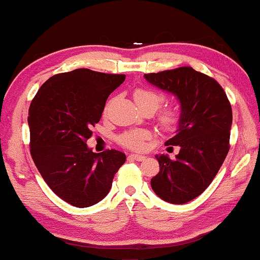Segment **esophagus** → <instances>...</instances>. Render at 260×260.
Segmentation results:
<instances>
[{"label": "esophagus", "mask_w": 260, "mask_h": 260, "mask_svg": "<svg viewBox=\"0 0 260 260\" xmlns=\"http://www.w3.org/2000/svg\"><path fill=\"white\" fill-rule=\"evenodd\" d=\"M131 160H137V161H143V160H145V155H139V154H131L129 156Z\"/></svg>", "instance_id": "1"}]
</instances>
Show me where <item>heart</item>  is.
<instances>
[{"label": "heart", "instance_id": "1", "mask_svg": "<svg viewBox=\"0 0 260 260\" xmlns=\"http://www.w3.org/2000/svg\"><path fill=\"white\" fill-rule=\"evenodd\" d=\"M134 101L138 106H151L155 110L159 107V105L164 101V96L159 92L149 90V89H136L133 94ZM180 117V113L178 110L175 107L165 110V111L161 112L160 115V123L164 127L170 128L175 126L176 122L178 121ZM149 137V133L145 129H134L129 131V132L123 133L118 139V142L121 143L124 147L134 149V150H140V149L144 148V142Z\"/></svg>", "mask_w": 260, "mask_h": 260}]
</instances>
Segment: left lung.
Returning <instances> with one entry per match:
<instances>
[{
	"label": "left lung",
	"mask_w": 260,
	"mask_h": 260,
	"mask_svg": "<svg viewBox=\"0 0 260 260\" xmlns=\"http://www.w3.org/2000/svg\"><path fill=\"white\" fill-rule=\"evenodd\" d=\"M144 78L180 104L177 129L165 143L177 145L180 153L174 160L155 155L160 171L151 178V188L162 201L184 204L207 189L229 153L231 105L216 80L192 67L144 74Z\"/></svg>",
	"instance_id": "1"
}]
</instances>
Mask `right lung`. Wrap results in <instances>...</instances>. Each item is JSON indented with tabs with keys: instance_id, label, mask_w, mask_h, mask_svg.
Listing matches in <instances>:
<instances>
[{
	"instance_id": "right-lung-1",
	"label": "right lung",
	"mask_w": 260,
	"mask_h": 260,
	"mask_svg": "<svg viewBox=\"0 0 260 260\" xmlns=\"http://www.w3.org/2000/svg\"><path fill=\"white\" fill-rule=\"evenodd\" d=\"M124 78L86 68L56 74L40 86L29 107L35 166L53 193L73 207L88 208L103 201L113 175L126 161L122 151L96 154L86 145L107 98Z\"/></svg>"
}]
</instances>
